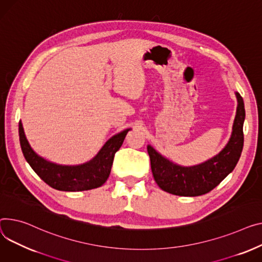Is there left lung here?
I'll return each mask as SVG.
<instances>
[{
  "instance_id": "obj_1",
  "label": "left lung",
  "mask_w": 262,
  "mask_h": 262,
  "mask_svg": "<svg viewBox=\"0 0 262 262\" xmlns=\"http://www.w3.org/2000/svg\"><path fill=\"white\" fill-rule=\"evenodd\" d=\"M233 132L229 143L213 158L194 166H181L147 145L150 167L156 183L169 194L185 197L204 195L215 188L235 168L243 148L245 103L239 93Z\"/></svg>"
}]
</instances>
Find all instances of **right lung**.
<instances>
[{"mask_svg":"<svg viewBox=\"0 0 262 262\" xmlns=\"http://www.w3.org/2000/svg\"><path fill=\"white\" fill-rule=\"evenodd\" d=\"M130 128L112 137L94 159L80 165H60L38 156L30 147L23 125L19 123L20 144L26 161L37 175L49 186L63 191H81L97 188L107 180L115 154L123 144Z\"/></svg>","mask_w":262,"mask_h":262,"instance_id":"obj_1","label":"right lung"}]
</instances>
